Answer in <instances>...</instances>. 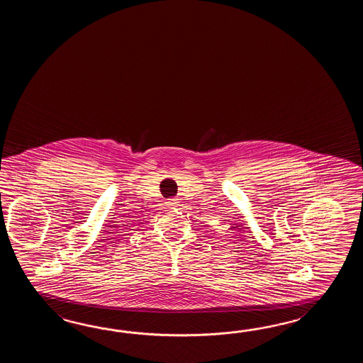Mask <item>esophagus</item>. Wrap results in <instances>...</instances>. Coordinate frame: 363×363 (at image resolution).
Wrapping results in <instances>:
<instances>
[{
    "label": "esophagus",
    "mask_w": 363,
    "mask_h": 363,
    "mask_svg": "<svg viewBox=\"0 0 363 363\" xmlns=\"http://www.w3.org/2000/svg\"><path fill=\"white\" fill-rule=\"evenodd\" d=\"M169 206H177L178 205V199H175V197H172V199H170V200H167V202H166Z\"/></svg>",
    "instance_id": "34e87169"
}]
</instances>
